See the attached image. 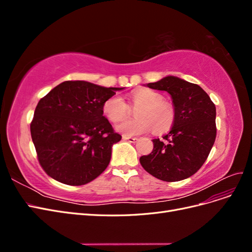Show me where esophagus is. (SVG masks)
<instances>
[{"instance_id":"esophagus-1","label":"esophagus","mask_w":252,"mask_h":252,"mask_svg":"<svg viewBox=\"0 0 252 252\" xmlns=\"http://www.w3.org/2000/svg\"><path fill=\"white\" fill-rule=\"evenodd\" d=\"M123 140L124 141H128L130 143H134L138 141V138H132V136H127V135H123Z\"/></svg>"}]
</instances>
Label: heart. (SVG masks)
<instances>
[{
  "mask_svg": "<svg viewBox=\"0 0 252 252\" xmlns=\"http://www.w3.org/2000/svg\"><path fill=\"white\" fill-rule=\"evenodd\" d=\"M130 101L134 107H139L134 112L135 119H125L128 107L123 98L112 95L103 104V112L110 122L117 123L116 129L127 136L139 135L148 132L154 127L155 132H163L168 129L174 121V109L172 105L164 101V96L155 90L142 88L133 91Z\"/></svg>",
  "mask_w": 252,
  "mask_h": 252,
  "instance_id": "b5f03b06",
  "label": "heart"
}]
</instances>
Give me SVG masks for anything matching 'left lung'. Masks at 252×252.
<instances>
[{
  "label": "left lung",
  "mask_w": 252,
  "mask_h": 252,
  "mask_svg": "<svg viewBox=\"0 0 252 252\" xmlns=\"http://www.w3.org/2000/svg\"><path fill=\"white\" fill-rule=\"evenodd\" d=\"M146 86L170 94L174 121L164 140H152L154 150L140 163L158 180H185L201 168L215 144L216 106L199 85L173 75Z\"/></svg>",
  "instance_id": "obj_1"
}]
</instances>
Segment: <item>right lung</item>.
I'll list each match as a JSON object with an SVG mask.
<instances>
[{"mask_svg": "<svg viewBox=\"0 0 252 252\" xmlns=\"http://www.w3.org/2000/svg\"><path fill=\"white\" fill-rule=\"evenodd\" d=\"M122 89L66 81L41 98L30 132L39 162L49 177L80 186L107 168L112 146L122 136L103 116V104Z\"/></svg>", "mask_w": 252, "mask_h": 252, "instance_id": "obj_1", "label": "right lung"}]
</instances>
